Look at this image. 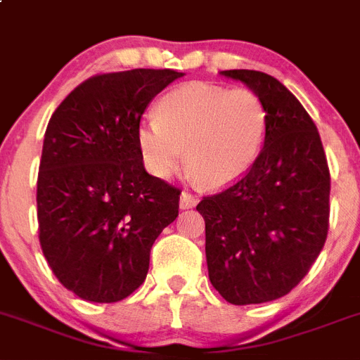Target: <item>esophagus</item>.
Returning <instances> with one entry per match:
<instances>
[{"label":"esophagus","mask_w":360,"mask_h":360,"mask_svg":"<svg viewBox=\"0 0 360 360\" xmlns=\"http://www.w3.org/2000/svg\"><path fill=\"white\" fill-rule=\"evenodd\" d=\"M198 205V199L193 198L190 192H181L179 198V208L181 210H188V208H193V206Z\"/></svg>","instance_id":"esophagus-1"}]
</instances>
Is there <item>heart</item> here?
Masks as SVG:
<instances>
[{
  "label": "heart",
  "instance_id": "heart-1",
  "mask_svg": "<svg viewBox=\"0 0 360 360\" xmlns=\"http://www.w3.org/2000/svg\"><path fill=\"white\" fill-rule=\"evenodd\" d=\"M268 134V110L254 90L184 83L155 105V117L137 124L143 162L168 177L183 161L206 188H226L252 170Z\"/></svg>",
  "mask_w": 360,
  "mask_h": 360
}]
</instances>
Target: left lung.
<instances>
[{
    "label": "left lung",
    "mask_w": 360,
    "mask_h": 360,
    "mask_svg": "<svg viewBox=\"0 0 360 360\" xmlns=\"http://www.w3.org/2000/svg\"><path fill=\"white\" fill-rule=\"evenodd\" d=\"M268 110V134L252 170L202 198L208 277L232 304H259L292 292L328 236L330 170L317 127L299 99L257 70H223Z\"/></svg>",
    "instance_id": "obj_1"
}]
</instances>
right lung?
<instances>
[{
    "label": "right lung",
    "mask_w": 360,
    "mask_h": 360,
    "mask_svg": "<svg viewBox=\"0 0 360 360\" xmlns=\"http://www.w3.org/2000/svg\"><path fill=\"white\" fill-rule=\"evenodd\" d=\"M183 76L134 68L94 76L56 108L37 176L39 243L65 288L117 302L145 283L150 248L179 214V190L150 176L136 141L150 101Z\"/></svg>",
    "instance_id": "1"
}]
</instances>
